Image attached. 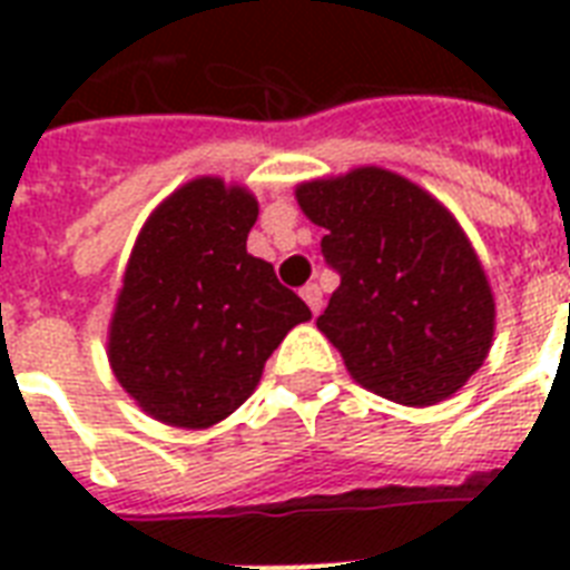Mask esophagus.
I'll return each mask as SVG.
<instances>
[{
    "mask_svg": "<svg viewBox=\"0 0 570 570\" xmlns=\"http://www.w3.org/2000/svg\"><path fill=\"white\" fill-rule=\"evenodd\" d=\"M302 298H304V302H307V307H311L313 313L322 311V289L316 284L302 286Z\"/></svg>",
    "mask_w": 570,
    "mask_h": 570,
    "instance_id": "esophagus-1",
    "label": "esophagus"
}]
</instances>
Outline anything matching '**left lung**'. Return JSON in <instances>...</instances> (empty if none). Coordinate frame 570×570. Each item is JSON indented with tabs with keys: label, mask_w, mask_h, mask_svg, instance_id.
Wrapping results in <instances>:
<instances>
[{
	"label": "left lung",
	"mask_w": 570,
	"mask_h": 570,
	"mask_svg": "<svg viewBox=\"0 0 570 570\" xmlns=\"http://www.w3.org/2000/svg\"><path fill=\"white\" fill-rule=\"evenodd\" d=\"M295 197L328 230L322 254L340 286L316 328L352 379L411 407L464 387L494 340V295L450 209L375 165L302 183Z\"/></svg>",
	"instance_id": "1"
}]
</instances>
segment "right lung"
I'll return each mask as SVG.
<instances>
[{"mask_svg": "<svg viewBox=\"0 0 570 570\" xmlns=\"http://www.w3.org/2000/svg\"><path fill=\"white\" fill-rule=\"evenodd\" d=\"M257 197L197 177L138 233L109 325L120 387L159 423L209 429L254 393L268 355L311 307L250 257Z\"/></svg>", "mask_w": 570, "mask_h": 570, "instance_id": "1", "label": "right lung"}]
</instances>
